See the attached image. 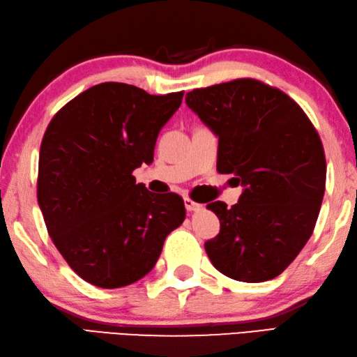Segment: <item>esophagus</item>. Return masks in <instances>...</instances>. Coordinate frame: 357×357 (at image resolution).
I'll use <instances>...</instances> for the list:
<instances>
[{"label":"esophagus","mask_w":357,"mask_h":357,"mask_svg":"<svg viewBox=\"0 0 357 357\" xmlns=\"http://www.w3.org/2000/svg\"><path fill=\"white\" fill-rule=\"evenodd\" d=\"M185 206L188 211H196L200 208V204H197V202L192 200L191 197H185Z\"/></svg>","instance_id":"34e87169"}]
</instances>
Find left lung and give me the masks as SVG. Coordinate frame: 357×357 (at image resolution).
<instances>
[{
	"label": "left lung",
	"instance_id": "1",
	"mask_svg": "<svg viewBox=\"0 0 357 357\" xmlns=\"http://www.w3.org/2000/svg\"><path fill=\"white\" fill-rule=\"evenodd\" d=\"M186 104L219 137L218 171L244 186L231 208L206 205L220 222L218 236L205 242L208 258L245 283L278 277L311 238L324 200L317 129L291 96L258 79L196 89Z\"/></svg>",
	"mask_w": 357,
	"mask_h": 357
}]
</instances>
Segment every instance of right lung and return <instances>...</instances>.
Listing matches in <instances>:
<instances>
[{"instance_id":"right-lung-1","label":"right lung","mask_w":357,"mask_h":357,"mask_svg":"<svg viewBox=\"0 0 357 357\" xmlns=\"http://www.w3.org/2000/svg\"><path fill=\"white\" fill-rule=\"evenodd\" d=\"M183 93L153 96L104 82L71 99L46 127L37 200L54 245L86 283L116 289L141 280L185 220L178 194L155 196L132 176L153 160L158 132Z\"/></svg>"}]
</instances>
